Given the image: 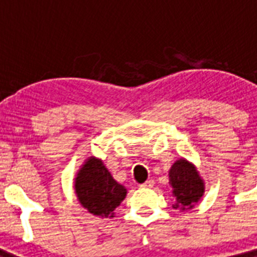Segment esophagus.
Wrapping results in <instances>:
<instances>
[{
	"instance_id": "1",
	"label": "esophagus",
	"mask_w": 257,
	"mask_h": 257,
	"mask_svg": "<svg viewBox=\"0 0 257 257\" xmlns=\"http://www.w3.org/2000/svg\"><path fill=\"white\" fill-rule=\"evenodd\" d=\"M153 185H154V181L152 180V179H149V180L145 181L144 184H142V188H147V189H148V188H153Z\"/></svg>"
}]
</instances>
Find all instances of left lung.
I'll return each instance as SVG.
<instances>
[{"label":"left lung","instance_id":"8db88e82","mask_svg":"<svg viewBox=\"0 0 257 257\" xmlns=\"http://www.w3.org/2000/svg\"><path fill=\"white\" fill-rule=\"evenodd\" d=\"M172 196L176 198L174 208H193L205 193V183L199 176L196 166L180 158L172 165L169 171Z\"/></svg>","mask_w":257,"mask_h":257}]
</instances>
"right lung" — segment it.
I'll list each match as a JSON object with an SVG mask.
<instances>
[{
    "label": "right lung",
    "instance_id": "1",
    "mask_svg": "<svg viewBox=\"0 0 257 257\" xmlns=\"http://www.w3.org/2000/svg\"><path fill=\"white\" fill-rule=\"evenodd\" d=\"M74 189L79 203L90 213L100 217H113L127 190L118 184L103 161L90 157L74 179Z\"/></svg>",
    "mask_w": 257,
    "mask_h": 257
}]
</instances>
